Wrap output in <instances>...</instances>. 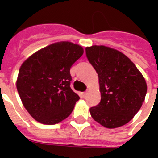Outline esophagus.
Listing matches in <instances>:
<instances>
[{"label": "esophagus", "instance_id": "obj_1", "mask_svg": "<svg viewBox=\"0 0 158 158\" xmlns=\"http://www.w3.org/2000/svg\"><path fill=\"white\" fill-rule=\"evenodd\" d=\"M88 95V92H84L83 94H82V96H83V98H86V96Z\"/></svg>", "mask_w": 158, "mask_h": 158}]
</instances>
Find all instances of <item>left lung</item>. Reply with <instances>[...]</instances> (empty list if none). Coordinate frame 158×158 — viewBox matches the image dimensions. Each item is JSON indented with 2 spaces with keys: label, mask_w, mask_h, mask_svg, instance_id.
<instances>
[{
  "label": "left lung",
  "mask_w": 158,
  "mask_h": 158,
  "mask_svg": "<svg viewBox=\"0 0 158 158\" xmlns=\"http://www.w3.org/2000/svg\"><path fill=\"white\" fill-rule=\"evenodd\" d=\"M89 61L98 74L101 102L90 108L95 121L108 129L127 124L139 110L147 94L144 77L129 57L106 46L87 47Z\"/></svg>",
  "instance_id": "left-lung-1"
}]
</instances>
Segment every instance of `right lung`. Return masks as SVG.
Returning <instances> with one entry per match:
<instances>
[{
  "mask_svg": "<svg viewBox=\"0 0 158 158\" xmlns=\"http://www.w3.org/2000/svg\"><path fill=\"white\" fill-rule=\"evenodd\" d=\"M83 54L81 46L58 42L38 50L21 64L16 88L34 120L55 125L71 114L79 97L69 86V69Z\"/></svg>",
  "mask_w": 158,
  "mask_h": 158,
  "instance_id": "add662e5",
  "label": "right lung"
}]
</instances>
